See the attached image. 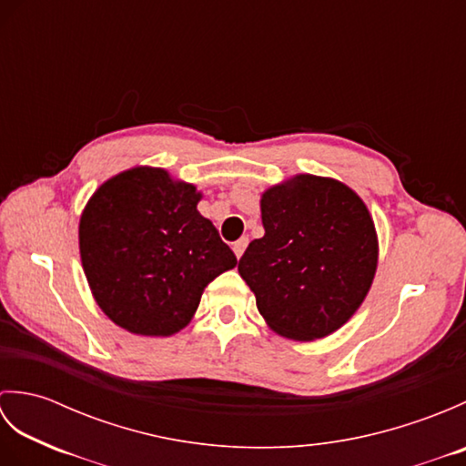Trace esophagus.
<instances>
[{
    "instance_id": "34e87169",
    "label": "esophagus",
    "mask_w": 466,
    "mask_h": 466,
    "mask_svg": "<svg viewBox=\"0 0 466 466\" xmlns=\"http://www.w3.org/2000/svg\"><path fill=\"white\" fill-rule=\"evenodd\" d=\"M246 246H248V238H240V240H236L234 244H232V250H234V254H236V258H240V256L244 254V250H246Z\"/></svg>"
}]
</instances>
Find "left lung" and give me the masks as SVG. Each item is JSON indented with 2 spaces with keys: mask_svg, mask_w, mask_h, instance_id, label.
I'll use <instances>...</instances> for the list:
<instances>
[{
  "mask_svg": "<svg viewBox=\"0 0 466 466\" xmlns=\"http://www.w3.org/2000/svg\"><path fill=\"white\" fill-rule=\"evenodd\" d=\"M264 236L238 272L274 332L316 340L359 310L379 262L374 222L356 192L312 174L272 186L260 200Z\"/></svg>",
  "mask_w": 466,
  "mask_h": 466,
  "instance_id": "8db88e82",
  "label": "left lung"
}]
</instances>
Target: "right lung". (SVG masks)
<instances>
[{
	"instance_id": "1",
	"label": "right lung",
	"mask_w": 466,
	"mask_h": 466,
	"mask_svg": "<svg viewBox=\"0 0 466 466\" xmlns=\"http://www.w3.org/2000/svg\"><path fill=\"white\" fill-rule=\"evenodd\" d=\"M198 202L192 184L147 166L110 177L87 202L80 220L86 279L97 306L127 332L182 330L206 286L238 264Z\"/></svg>"
}]
</instances>
